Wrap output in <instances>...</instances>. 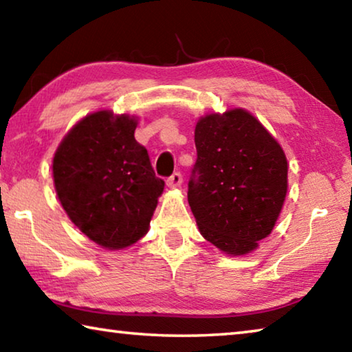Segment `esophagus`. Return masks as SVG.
Returning a JSON list of instances; mask_svg holds the SVG:
<instances>
[{
  "mask_svg": "<svg viewBox=\"0 0 352 352\" xmlns=\"http://www.w3.org/2000/svg\"><path fill=\"white\" fill-rule=\"evenodd\" d=\"M182 183H183V177L180 172H174V174L166 180V184H168L169 188H180Z\"/></svg>",
  "mask_w": 352,
  "mask_h": 352,
  "instance_id": "obj_1",
  "label": "esophagus"
}]
</instances>
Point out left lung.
Masks as SVG:
<instances>
[{"mask_svg":"<svg viewBox=\"0 0 352 352\" xmlns=\"http://www.w3.org/2000/svg\"><path fill=\"white\" fill-rule=\"evenodd\" d=\"M197 160L188 201L206 241L245 254L272 233L287 192V160L248 111L208 115L195 126Z\"/></svg>","mask_w":352,"mask_h":352,"instance_id":"8db88e82","label":"left lung"}]
</instances>
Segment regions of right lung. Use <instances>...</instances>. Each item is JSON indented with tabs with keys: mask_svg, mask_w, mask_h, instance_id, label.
Instances as JSON below:
<instances>
[{
	"mask_svg": "<svg viewBox=\"0 0 352 352\" xmlns=\"http://www.w3.org/2000/svg\"><path fill=\"white\" fill-rule=\"evenodd\" d=\"M135 129L130 116L93 113L71 129L52 162L63 210L83 234L110 250L147 233L164 189Z\"/></svg>",
	"mask_w": 352,
	"mask_h": 352,
	"instance_id": "right-lung-1",
	"label": "right lung"
}]
</instances>
